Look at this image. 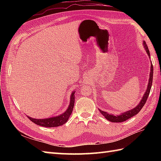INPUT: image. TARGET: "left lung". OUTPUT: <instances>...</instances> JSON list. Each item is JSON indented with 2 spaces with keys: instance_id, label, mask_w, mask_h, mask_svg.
Returning <instances> with one entry per match:
<instances>
[{
  "instance_id": "1",
  "label": "left lung",
  "mask_w": 161,
  "mask_h": 161,
  "mask_svg": "<svg viewBox=\"0 0 161 161\" xmlns=\"http://www.w3.org/2000/svg\"><path fill=\"white\" fill-rule=\"evenodd\" d=\"M143 46H144L145 49L146 50L148 56H150V53H149V50L148 49V47L147 46V44L145 42H143ZM152 80H153V65L152 64H151V68H150V74H149V83L147 85V88L145 91V93L143 95V97L142 98V100L141 102H139V104L136 106L135 108H133V109H131L128 111L124 112L123 114H119V115H114L112 114H109L108 113L100 110L101 114L104 116V118L106 119H107L108 121L112 122H125L126 119H128L129 118H131L133 116L136 115V114H138L140 112V111L141 110V108L143 107V106L145 105L147 102V99L148 98V96L150 93V90H151V87H152Z\"/></svg>"
}]
</instances>
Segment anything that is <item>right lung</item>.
Wrapping results in <instances>:
<instances>
[{
	"mask_svg": "<svg viewBox=\"0 0 161 161\" xmlns=\"http://www.w3.org/2000/svg\"><path fill=\"white\" fill-rule=\"evenodd\" d=\"M75 104V91H73L71 94L70 96V104L67 110L65 111L64 114L59 115L56 117H52L50 118H45V119H35L32 118H30L28 116V118L35 123L36 125L46 126V127H56V126H59L63 125L65 123H66L68 118H69L70 115L72 114V111L73 110Z\"/></svg>",
	"mask_w": 161,
	"mask_h": 161,
	"instance_id": "add662e5",
	"label": "right lung"
}]
</instances>
